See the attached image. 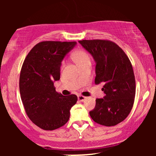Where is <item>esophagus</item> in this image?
I'll return each mask as SVG.
<instances>
[{
  "label": "esophagus",
  "mask_w": 156,
  "mask_h": 156,
  "mask_svg": "<svg viewBox=\"0 0 156 156\" xmlns=\"http://www.w3.org/2000/svg\"><path fill=\"white\" fill-rule=\"evenodd\" d=\"M78 101L83 102V101H85L86 99H87V98H86V97L83 96V95H78Z\"/></svg>",
  "instance_id": "1"
}]
</instances>
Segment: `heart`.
Here are the masks:
<instances>
[{"mask_svg":"<svg viewBox=\"0 0 156 156\" xmlns=\"http://www.w3.org/2000/svg\"><path fill=\"white\" fill-rule=\"evenodd\" d=\"M72 58L78 66L86 62H90L88 53L83 51H80V50L75 52L72 55Z\"/></svg>","mask_w":156,"mask_h":156,"instance_id":"b5f03b06","label":"heart"}]
</instances>
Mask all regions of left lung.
Returning a JSON list of instances; mask_svg holds the SVG:
<instances>
[{"mask_svg":"<svg viewBox=\"0 0 156 156\" xmlns=\"http://www.w3.org/2000/svg\"><path fill=\"white\" fill-rule=\"evenodd\" d=\"M79 43L96 62L94 83L104 84V98L96 99L90 117L105 126L119 124L130 114L135 98L136 80L130 61L123 50L110 40L84 39Z\"/></svg>","mask_w":156,"mask_h":156,"instance_id":"left-lung-1","label":"left lung"}]
</instances>
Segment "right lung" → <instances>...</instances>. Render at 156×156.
<instances>
[{
    "label": "right lung",
    "mask_w": 156,
    "mask_h": 156,
    "mask_svg": "<svg viewBox=\"0 0 156 156\" xmlns=\"http://www.w3.org/2000/svg\"><path fill=\"white\" fill-rule=\"evenodd\" d=\"M76 42L43 41L31 50L20 76V92L25 111L39 128L53 130L69 119V110L76 103V94L63 96L53 82L60 79V67Z\"/></svg>",
    "instance_id": "obj_1"
}]
</instances>
